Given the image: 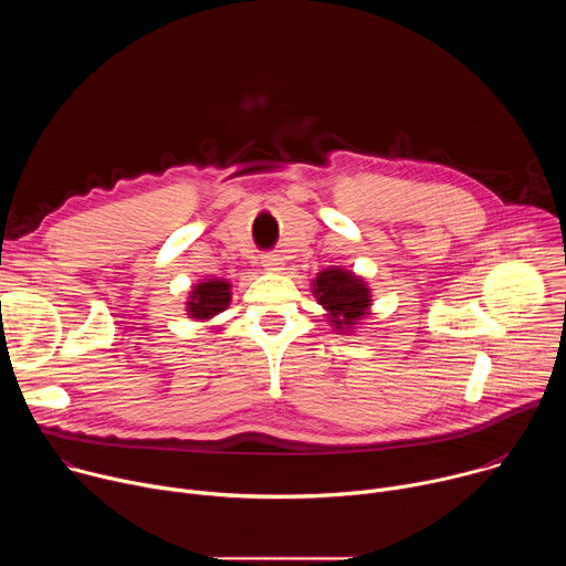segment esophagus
I'll use <instances>...</instances> for the list:
<instances>
[{"label": "esophagus", "mask_w": 566, "mask_h": 566, "mask_svg": "<svg viewBox=\"0 0 566 566\" xmlns=\"http://www.w3.org/2000/svg\"><path fill=\"white\" fill-rule=\"evenodd\" d=\"M262 266H266L269 271H282V258L275 253H266L262 255Z\"/></svg>", "instance_id": "esophagus-1"}]
</instances>
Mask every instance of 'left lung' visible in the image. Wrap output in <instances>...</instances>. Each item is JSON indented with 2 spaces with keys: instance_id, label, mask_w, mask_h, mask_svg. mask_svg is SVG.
<instances>
[{
  "instance_id": "1",
  "label": "left lung",
  "mask_w": 566,
  "mask_h": 566,
  "mask_svg": "<svg viewBox=\"0 0 566 566\" xmlns=\"http://www.w3.org/2000/svg\"><path fill=\"white\" fill-rule=\"evenodd\" d=\"M313 291L317 295V302L332 311V322L338 329H349L352 325H356L369 306V291L365 282L343 269H329L319 273Z\"/></svg>"
}]
</instances>
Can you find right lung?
<instances>
[{"mask_svg":"<svg viewBox=\"0 0 566 566\" xmlns=\"http://www.w3.org/2000/svg\"><path fill=\"white\" fill-rule=\"evenodd\" d=\"M228 289H230V284L221 282V280L201 282L199 286H195L192 300L188 302L190 315L199 317V319H208V317L221 313L230 302V291Z\"/></svg>","mask_w":566,"mask_h":566,"instance_id":"add662e5","label":"right lung"}]
</instances>
